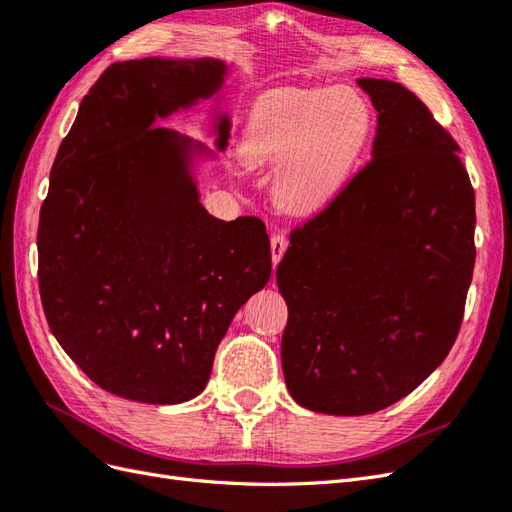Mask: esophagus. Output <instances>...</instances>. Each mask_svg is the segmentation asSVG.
Wrapping results in <instances>:
<instances>
[{
  "label": "esophagus",
  "mask_w": 512,
  "mask_h": 512,
  "mask_svg": "<svg viewBox=\"0 0 512 512\" xmlns=\"http://www.w3.org/2000/svg\"><path fill=\"white\" fill-rule=\"evenodd\" d=\"M286 247H288V239H286L284 235H280V232H277V235L271 237V256H273L275 265L282 260V256H284V252H286Z\"/></svg>",
  "instance_id": "esophagus-1"
}]
</instances>
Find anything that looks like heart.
I'll return each instance as SVG.
<instances>
[{
    "label": "heart",
    "mask_w": 512,
    "mask_h": 512,
    "mask_svg": "<svg viewBox=\"0 0 512 512\" xmlns=\"http://www.w3.org/2000/svg\"><path fill=\"white\" fill-rule=\"evenodd\" d=\"M369 132L371 111L352 89H277L256 102L239 156L247 166H275L282 209L314 213L342 192Z\"/></svg>",
    "instance_id": "obj_1"
}]
</instances>
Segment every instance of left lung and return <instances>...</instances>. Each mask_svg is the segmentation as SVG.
I'll list each match as a JSON object with an SVG mask.
<instances>
[{"mask_svg": "<svg viewBox=\"0 0 512 512\" xmlns=\"http://www.w3.org/2000/svg\"><path fill=\"white\" fill-rule=\"evenodd\" d=\"M378 111L371 160L290 230L282 367L297 404L359 416L412 393L461 329L474 188L459 145L404 85L359 79Z\"/></svg>", "mask_w": 512, "mask_h": 512, "instance_id": "left-lung-1", "label": "left lung"}]
</instances>
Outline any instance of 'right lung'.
Returning a JSON list of instances; mask_svg holds the SVG:
<instances>
[{
  "label": "right lung",
  "instance_id": "right-lung-1",
  "mask_svg": "<svg viewBox=\"0 0 512 512\" xmlns=\"http://www.w3.org/2000/svg\"><path fill=\"white\" fill-rule=\"evenodd\" d=\"M224 74L211 57L108 66L59 145L40 209L46 322L89 380L143 404L205 389L230 320L271 275L267 226L211 218L188 173V141L153 128L213 96ZM228 128L224 115L220 149Z\"/></svg>",
  "mask_w": 512,
  "mask_h": 512
}]
</instances>
